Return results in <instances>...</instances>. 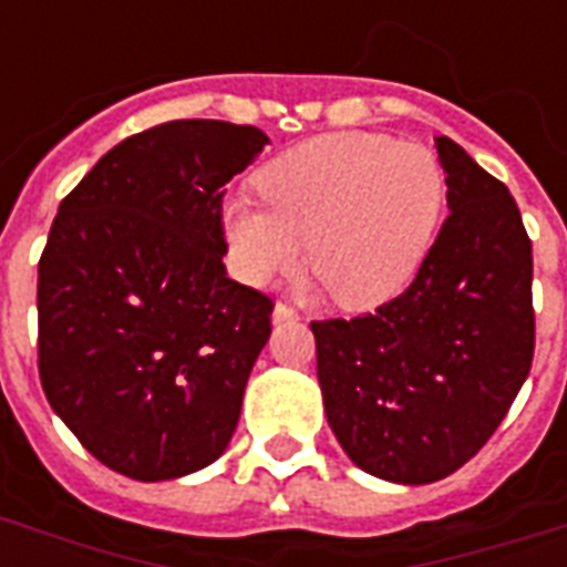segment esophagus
Returning <instances> with one entry per match:
<instances>
[{
  "label": "esophagus",
  "mask_w": 567,
  "mask_h": 567,
  "mask_svg": "<svg viewBox=\"0 0 567 567\" xmlns=\"http://www.w3.org/2000/svg\"><path fill=\"white\" fill-rule=\"evenodd\" d=\"M297 318V311L288 306V302H276L274 306V323H285V320Z\"/></svg>",
  "instance_id": "1"
}]
</instances>
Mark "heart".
I'll return each mask as SVG.
<instances>
[{"label":"heart","mask_w":567,"mask_h":567,"mask_svg":"<svg viewBox=\"0 0 567 567\" xmlns=\"http://www.w3.org/2000/svg\"><path fill=\"white\" fill-rule=\"evenodd\" d=\"M264 205L226 199L223 229L252 285L300 258L344 309H377L426 261L444 212V173L421 144L336 132L285 150L258 173Z\"/></svg>","instance_id":"b5f03b06"}]
</instances>
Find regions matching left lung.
<instances>
[{
  "label": "left lung",
  "mask_w": 567,
  "mask_h": 567,
  "mask_svg": "<svg viewBox=\"0 0 567 567\" xmlns=\"http://www.w3.org/2000/svg\"><path fill=\"white\" fill-rule=\"evenodd\" d=\"M447 220L414 282L373 315L315 320L338 444L400 485L444 480L480 453L533 364V244L509 188L450 137Z\"/></svg>",
  "instance_id": "left-lung-1"
}]
</instances>
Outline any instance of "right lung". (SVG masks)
<instances>
[{
	"label": "right lung",
	"instance_id": "obj_1",
	"mask_svg": "<svg viewBox=\"0 0 567 567\" xmlns=\"http://www.w3.org/2000/svg\"><path fill=\"white\" fill-rule=\"evenodd\" d=\"M267 135L173 120L126 137L64 196L38 265V368L84 450L141 483L229 447L274 302L226 276L223 185Z\"/></svg>",
	"mask_w": 567,
	"mask_h": 567
}]
</instances>
